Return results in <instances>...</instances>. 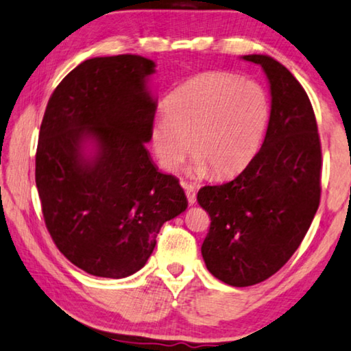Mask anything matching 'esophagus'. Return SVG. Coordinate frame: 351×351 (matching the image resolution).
I'll return each mask as SVG.
<instances>
[{
	"instance_id": "1",
	"label": "esophagus",
	"mask_w": 351,
	"mask_h": 351,
	"mask_svg": "<svg viewBox=\"0 0 351 351\" xmlns=\"http://www.w3.org/2000/svg\"><path fill=\"white\" fill-rule=\"evenodd\" d=\"M182 187H184V191H186V197H187L189 204H195V203H197V191H195V186L187 184V182H184V184H182Z\"/></svg>"
}]
</instances>
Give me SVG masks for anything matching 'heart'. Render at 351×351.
Here are the masks:
<instances>
[{
    "instance_id": "1",
    "label": "heart",
    "mask_w": 351,
    "mask_h": 351,
    "mask_svg": "<svg viewBox=\"0 0 351 351\" xmlns=\"http://www.w3.org/2000/svg\"><path fill=\"white\" fill-rule=\"evenodd\" d=\"M270 112L269 93L259 82L230 73L199 75L178 87L169 109L154 115L153 152L165 170L175 171L193 147L189 173L232 176L263 147Z\"/></svg>"
}]
</instances>
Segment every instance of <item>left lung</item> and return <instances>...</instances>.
<instances>
[{"label":"left lung","mask_w":351,"mask_h":351,"mask_svg":"<svg viewBox=\"0 0 351 351\" xmlns=\"http://www.w3.org/2000/svg\"><path fill=\"white\" fill-rule=\"evenodd\" d=\"M263 66L271 112L264 143L234 180L204 186L198 203L210 217L202 254L220 281H265L297 252L320 203L322 149L314 109L285 65L265 54L242 56Z\"/></svg>","instance_id":"1"}]
</instances>
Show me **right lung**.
Segmentation results:
<instances>
[{"instance_id": "1", "label": "right lung", "mask_w": 351, "mask_h": 351, "mask_svg": "<svg viewBox=\"0 0 351 351\" xmlns=\"http://www.w3.org/2000/svg\"><path fill=\"white\" fill-rule=\"evenodd\" d=\"M153 60L93 58L56 87L43 115L36 184L56 247L93 276L120 280L147 264L167 220L187 209L173 175L160 173L152 141Z\"/></svg>"}]
</instances>
